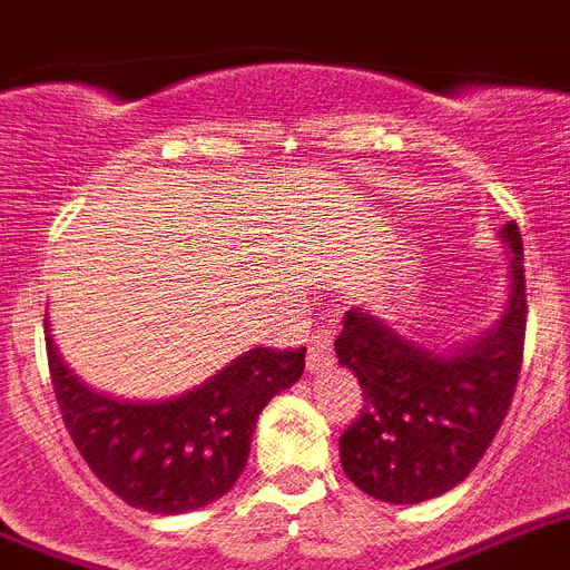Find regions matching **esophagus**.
I'll list each match as a JSON object with an SVG mask.
<instances>
[{
	"label": "esophagus",
	"instance_id": "1",
	"mask_svg": "<svg viewBox=\"0 0 570 570\" xmlns=\"http://www.w3.org/2000/svg\"><path fill=\"white\" fill-rule=\"evenodd\" d=\"M334 340H332V328L328 325H320L314 328L308 337V368L311 372H323L334 363Z\"/></svg>",
	"mask_w": 570,
	"mask_h": 570
}]
</instances>
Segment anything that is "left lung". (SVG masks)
Returning <instances> with one entry per match:
<instances>
[{
  "mask_svg": "<svg viewBox=\"0 0 570 570\" xmlns=\"http://www.w3.org/2000/svg\"><path fill=\"white\" fill-rule=\"evenodd\" d=\"M510 247V299L488 337L438 354L401 337L383 320L352 308L334 340L337 357L363 389V410L340 435L345 475L389 504H417L473 473L493 444L517 392L528 325L524 253L517 222Z\"/></svg>",
  "mask_w": 570,
  "mask_h": 570,
  "instance_id": "8db88e82",
  "label": "left lung"
}]
</instances>
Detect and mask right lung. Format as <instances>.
Instances as JSON below:
<instances>
[{"instance_id":"1","label":"right lung","mask_w":570,"mask_h":570,"mask_svg":"<svg viewBox=\"0 0 570 570\" xmlns=\"http://www.w3.org/2000/svg\"><path fill=\"white\" fill-rule=\"evenodd\" d=\"M46 348L60 415L91 473L129 508L164 517L204 508L236 484L259 412L305 368V348H250L178 397L118 401L77 381L51 337Z\"/></svg>"}]
</instances>
